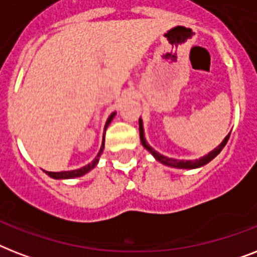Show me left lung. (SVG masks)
<instances>
[{
	"instance_id": "1",
	"label": "left lung",
	"mask_w": 257,
	"mask_h": 257,
	"mask_svg": "<svg viewBox=\"0 0 257 257\" xmlns=\"http://www.w3.org/2000/svg\"><path fill=\"white\" fill-rule=\"evenodd\" d=\"M139 125H140V140H141V144L144 145V148L148 149L149 152L152 153L153 156L156 157V160H159L160 163H163V164H165V165H169V167H175V168L193 169V168H199V167H203V165H205L207 163H209L211 160H213V159H215V157L217 156L220 152H221V149L225 147L228 139H229V135H228V136L224 139L223 143H221V144H220L217 148L213 149L212 152H209L208 155H205L204 157L199 159V160H188V161L175 160V159H169V157L163 156V155H160L159 152H156L155 149L151 148V147L147 144V141H145V139H144V131H143V122H141V120H139Z\"/></svg>"
}]
</instances>
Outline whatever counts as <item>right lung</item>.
I'll return each mask as SVG.
<instances>
[{
	"label": "right lung",
	"instance_id": "obj_1",
	"mask_svg": "<svg viewBox=\"0 0 257 257\" xmlns=\"http://www.w3.org/2000/svg\"><path fill=\"white\" fill-rule=\"evenodd\" d=\"M114 114L116 113H113V114H110L108 118V121H106V124H105V129H106V126L109 125V122L112 121V118L114 117ZM104 141H105V137L104 140H102V147H101L100 152H98V155L96 156V159L90 163V164L85 165V167H82V168L80 169H74V171H62V172H46L48 175L50 176V177H53V179H73V177H80V176L85 175V173H88L90 169H93L94 167L97 165V163H98V157L101 156V153H102V151H104Z\"/></svg>",
	"mask_w": 257,
	"mask_h": 257
}]
</instances>
